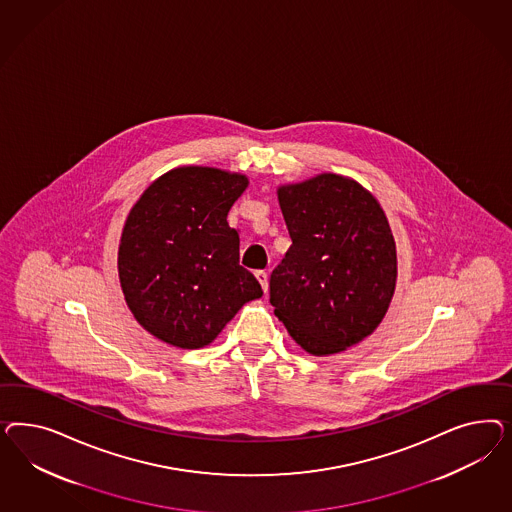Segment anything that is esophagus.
Here are the masks:
<instances>
[{"mask_svg":"<svg viewBox=\"0 0 512 512\" xmlns=\"http://www.w3.org/2000/svg\"><path fill=\"white\" fill-rule=\"evenodd\" d=\"M255 278L261 283V287H263V291L266 293V291H268V274H266L264 270H257V272H255Z\"/></svg>","mask_w":512,"mask_h":512,"instance_id":"esophagus-1","label":"esophagus"}]
</instances>
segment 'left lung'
Returning a JSON list of instances; mask_svg holds the SVG:
<instances>
[{
    "label": "left lung",
    "mask_w": 512,
    "mask_h": 512,
    "mask_svg": "<svg viewBox=\"0 0 512 512\" xmlns=\"http://www.w3.org/2000/svg\"><path fill=\"white\" fill-rule=\"evenodd\" d=\"M291 248L270 276V304L291 338L328 357L368 338L396 289V242L381 204L334 172L278 187Z\"/></svg>",
    "instance_id": "8db88e82"
}]
</instances>
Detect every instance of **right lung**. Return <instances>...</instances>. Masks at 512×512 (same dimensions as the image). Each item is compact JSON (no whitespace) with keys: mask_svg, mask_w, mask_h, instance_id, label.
Segmentation results:
<instances>
[{"mask_svg":"<svg viewBox=\"0 0 512 512\" xmlns=\"http://www.w3.org/2000/svg\"><path fill=\"white\" fill-rule=\"evenodd\" d=\"M249 180L214 167H178L144 189L125 219L118 276L127 308L157 340L201 349L263 289L240 266L227 223Z\"/></svg>","mask_w":512,"mask_h":512,"instance_id":"right-lung-1","label":"right lung"}]
</instances>
